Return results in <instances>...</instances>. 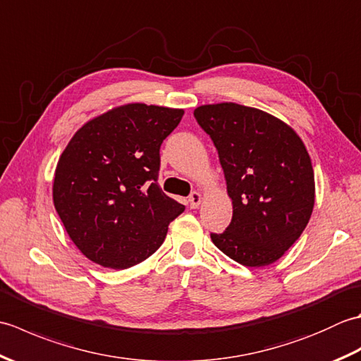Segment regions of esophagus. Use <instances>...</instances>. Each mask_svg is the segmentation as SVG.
Here are the masks:
<instances>
[{"label":"esophagus","mask_w":361,"mask_h":361,"mask_svg":"<svg viewBox=\"0 0 361 361\" xmlns=\"http://www.w3.org/2000/svg\"><path fill=\"white\" fill-rule=\"evenodd\" d=\"M189 206L192 209H195V208H198V206L202 204V202H203V194L202 192H198V190H194L192 194L189 195Z\"/></svg>","instance_id":"34e87169"}]
</instances>
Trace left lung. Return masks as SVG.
I'll return each instance as SVG.
<instances>
[{
	"label": "left lung",
	"instance_id": "1",
	"mask_svg": "<svg viewBox=\"0 0 361 361\" xmlns=\"http://www.w3.org/2000/svg\"><path fill=\"white\" fill-rule=\"evenodd\" d=\"M211 136L233 200L231 224L211 234L214 245L245 267L283 256L307 226L315 204V175L301 137L286 122L234 102L197 106Z\"/></svg>",
	"mask_w": 361,
	"mask_h": 361
}]
</instances>
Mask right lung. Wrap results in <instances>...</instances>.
<instances>
[{"instance_id":"obj_1","label":"right lung","mask_w":361,"mask_h":361,"mask_svg":"<svg viewBox=\"0 0 361 361\" xmlns=\"http://www.w3.org/2000/svg\"><path fill=\"white\" fill-rule=\"evenodd\" d=\"M185 111L127 104L83 124L59 158L52 198L93 262L126 270L150 257L185 206L158 185L159 147Z\"/></svg>"}]
</instances>
